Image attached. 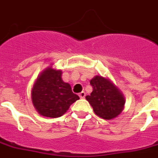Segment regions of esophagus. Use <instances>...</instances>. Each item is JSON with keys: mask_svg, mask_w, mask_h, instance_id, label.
I'll return each instance as SVG.
<instances>
[{"mask_svg": "<svg viewBox=\"0 0 158 158\" xmlns=\"http://www.w3.org/2000/svg\"><path fill=\"white\" fill-rule=\"evenodd\" d=\"M79 97L81 98V99H83V98L85 97L86 93H85V92H80V93H79Z\"/></svg>", "mask_w": 158, "mask_h": 158, "instance_id": "1", "label": "esophagus"}]
</instances>
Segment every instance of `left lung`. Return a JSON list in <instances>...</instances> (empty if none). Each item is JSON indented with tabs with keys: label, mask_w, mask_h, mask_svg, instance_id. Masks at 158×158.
<instances>
[{
	"label": "left lung",
	"mask_w": 158,
	"mask_h": 158,
	"mask_svg": "<svg viewBox=\"0 0 158 158\" xmlns=\"http://www.w3.org/2000/svg\"><path fill=\"white\" fill-rule=\"evenodd\" d=\"M92 92L86 99L93 108L95 114L104 119H113L123 110V95L108 79L97 75L90 80Z\"/></svg>",
	"instance_id": "left-lung-1"
}]
</instances>
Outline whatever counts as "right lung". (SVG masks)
<instances>
[{"mask_svg":"<svg viewBox=\"0 0 158 158\" xmlns=\"http://www.w3.org/2000/svg\"><path fill=\"white\" fill-rule=\"evenodd\" d=\"M31 99L40 114L48 118H58L62 116L79 97L73 93L69 83L63 82L61 70L48 67L35 82Z\"/></svg>","mask_w":158,"mask_h":158,"instance_id":"obj_1","label":"right lung"}]
</instances>
